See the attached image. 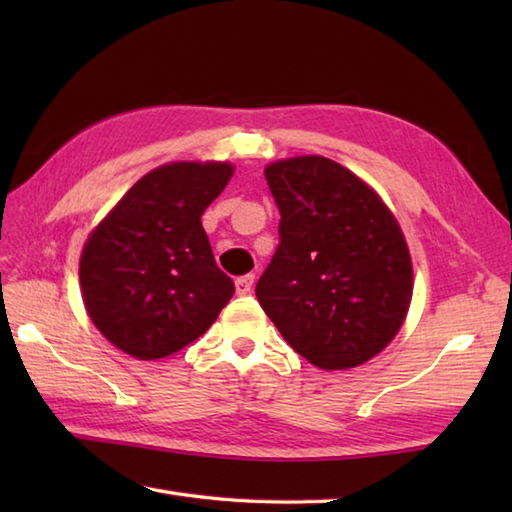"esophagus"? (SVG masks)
Returning <instances> with one entry per match:
<instances>
[{"instance_id": "1", "label": "esophagus", "mask_w": 512, "mask_h": 512, "mask_svg": "<svg viewBox=\"0 0 512 512\" xmlns=\"http://www.w3.org/2000/svg\"><path fill=\"white\" fill-rule=\"evenodd\" d=\"M255 284V275H244V277H237L235 279V290L237 295H250V290H253Z\"/></svg>"}]
</instances>
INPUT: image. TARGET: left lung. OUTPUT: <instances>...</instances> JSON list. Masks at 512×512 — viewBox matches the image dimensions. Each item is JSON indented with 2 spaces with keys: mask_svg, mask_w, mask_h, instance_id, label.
Listing matches in <instances>:
<instances>
[{
  "mask_svg": "<svg viewBox=\"0 0 512 512\" xmlns=\"http://www.w3.org/2000/svg\"><path fill=\"white\" fill-rule=\"evenodd\" d=\"M279 246L257 299L292 350L321 369L356 367L394 339L413 275L405 237L383 200L339 162L301 156L268 165Z\"/></svg>",
  "mask_w": 512,
  "mask_h": 512,
  "instance_id": "8db88e82",
  "label": "left lung"
}]
</instances>
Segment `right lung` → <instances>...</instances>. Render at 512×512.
Wrapping results in <instances>:
<instances>
[{
  "mask_svg": "<svg viewBox=\"0 0 512 512\" xmlns=\"http://www.w3.org/2000/svg\"><path fill=\"white\" fill-rule=\"evenodd\" d=\"M233 176L228 162H171L140 178L83 248L85 308L118 350L171 356L211 328L235 284L215 264L202 213Z\"/></svg>",
  "mask_w": 512,
  "mask_h": 512,
  "instance_id": "right-lung-1",
  "label": "right lung"
}]
</instances>
